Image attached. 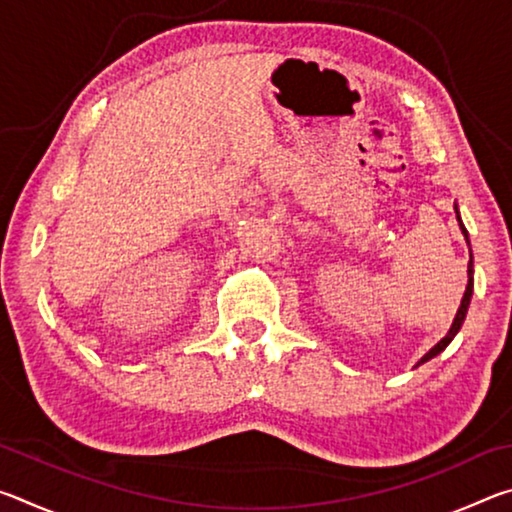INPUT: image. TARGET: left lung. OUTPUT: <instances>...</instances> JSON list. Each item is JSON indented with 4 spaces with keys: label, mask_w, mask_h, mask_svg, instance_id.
Wrapping results in <instances>:
<instances>
[{
    "label": "left lung",
    "mask_w": 512,
    "mask_h": 512,
    "mask_svg": "<svg viewBox=\"0 0 512 512\" xmlns=\"http://www.w3.org/2000/svg\"><path fill=\"white\" fill-rule=\"evenodd\" d=\"M454 210H456V219H458V225H461L463 237H465V241H467V246H470V237H467V230H465V225H463V221H461V214H458V207H456V205H454ZM472 289H474V264H472V248H470V262H467V287H465V293H463L461 307H458V311H456L454 323H452V327H449V332L445 334V339H440L436 345H433V348H431L427 354H424V357L418 361V366H422V363H427V361H429V359H433V357H438V354L443 352V350L447 348V345L454 341V336L458 334V329H461L463 320H465L467 307H470Z\"/></svg>",
    "instance_id": "1"
}]
</instances>
